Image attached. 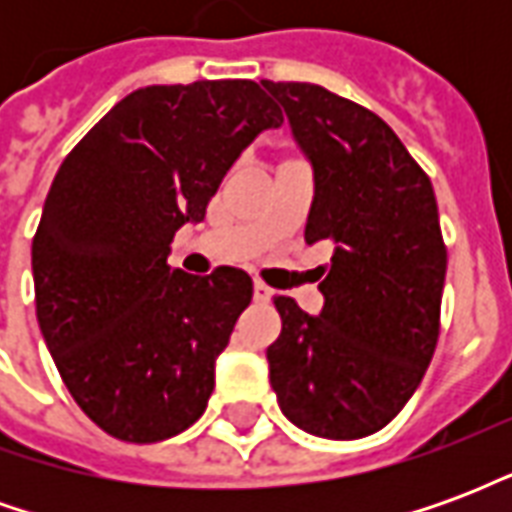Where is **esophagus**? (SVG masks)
<instances>
[{"mask_svg":"<svg viewBox=\"0 0 512 512\" xmlns=\"http://www.w3.org/2000/svg\"><path fill=\"white\" fill-rule=\"evenodd\" d=\"M271 296H274V290L263 282H255V301H271Z\"/></svg>","mask_w":512,"mask_h":512,"instance_id":"obj_1","label":"esophagus"}]
</instances>
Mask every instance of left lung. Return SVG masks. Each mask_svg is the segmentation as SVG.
<instances>
[{
	"instance_id": "obj_1",
	"label": "left lung",
	"mask_w": 512,
	"mask_h": 512,
	"mask_svg": "<svg viewBox=\"0 0 512 512\" xmlns=\"http://www.w3.org/2000/svg\"><path fill=\"white\" fill-rule=\"evenodd\" d=\"M312 161L304 238L329 241L321 315L274 296L268 345L282 414L323 439H362L397 417L428 370L441 329L447 246L425 169L365 106L310 82H268Z\"/></svg>"
}]
</instances>
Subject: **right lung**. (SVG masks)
<instances>
[{"label": "right lung", "instance_id": "obj_1", "mask_svg": "<svg viewBox=\"0 0 512 512\" xmlns=\"http://www.w3.org/2000/svg\"><path fill=\"white\" fill-rule=\"evenodd\" d=\"M282 109L249 79L126 95L65 156L32 238L35 310L54 365L95 425L131 444L202 417L252 279L169 268L219 183Z\"/></svg>", "mask_w": 512, "mask_h": 512}]
</instances>
